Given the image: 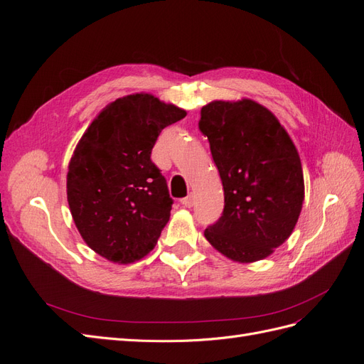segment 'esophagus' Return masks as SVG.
I'll return each mask as SVG.
<instances>
[{
  "mask_svg": "<svg viewBox=\"0 0 364 364\" xmlns=\"http://www.w3.org/2000/svg\"><path fill=\"white\" fill-rule=\"evenodd\" d=\"M181 203H182L185 208H191V206L194 205V196H193V194H190V196L183 197V199L181 200Z\"/></svg>",
  "mask_w": 364,
  "mask_h": 364,
  "instance_id": "esophagus-1",
  "label": "esophagus"
}]
</instances>
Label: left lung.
Returning <instances> with one entry per match:
<instances>
[{"instance_id":"1","label":"left lung","mask_w":364,"mask_h":364,"mask_svg":"<svg viewBox=\"0 0 364 364\" xmlns=\"http://www.w3.org/2000/svg\"><path fill=\"white\" fill-rule=\"evenodd\" d=\"M199 129L225 190L223 214L205 229L206 240L237 262L267 258L291 235L304 203L302 164L290 135L249 98L205 105Z\"/></svg>"}]
</instances>
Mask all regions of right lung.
Masks as SVG:
<instances>
[{
	"instance_id": "add662e5",
	"label": "right lung",
	"mask_w": 364,
	"mask_h": 364,
	"mask_svg": "<svg viewBox=\"0 0 364 364\" xmlns=\"http://www.w3.org/2000/svg\"><path fill=\"white\" fill-rule=\"evenodd\" d=\"M183 109L139 92L117 98L77 142L67 174V197L85 243L98 255L130 264L156 246L173 199L151 149Z\"/></svg>"
}]
</instances>
